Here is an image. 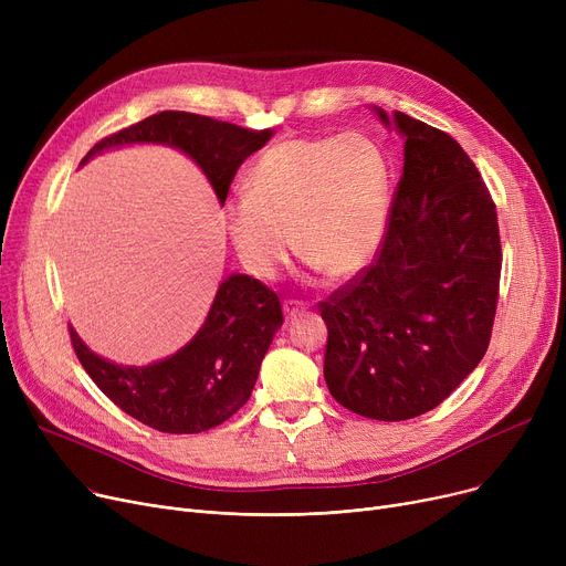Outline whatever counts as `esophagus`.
<instances>
[{
  "mask_svg": "<svg viewBox=\"0 0 566 566\" xmlns=\"http://www.w3.org/2000/svg\"><path fill=\"white\" fill-rule=\"evenodd\" d=\"M307 307L303 305V303H298V301H286L284 303V316H286V321H293L295 316L298 314H303Z\"/></svg>",
  "mask_w": 566,
  "mask_h": 566,
  "instance_id": "34e87169",
  "label": "esophagus"
}]
</instances>
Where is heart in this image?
<instances>
[{
  "label": "heart",
  "instance_id": "1",
  "mask_svg": "<svg viewBox=\"0 0 566 566\" xmlns=\"http://www.w3.org/2000/svg\"><path fill=\"white\" fill-rule=\"evenodd\" d=\"M388 208V160L371 139L286 137L254 163L248 192L224 203V224L261 280L275 277L295 245L325 277L348 282L376 259Z\"/></svg>",
  "mask_w": 566,
  "mask_h": 566
}]
</instances>
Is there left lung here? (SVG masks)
<instances>
[{
  "label": "left lung",
  "mask_w": 566,
  "mask_h": 566,
  "mask_svg": "<svg viewBox=\"0 0 566 566\" xmlns=\"http://www.w3.org/2000/svg\"><path fill=\"white\" fill-rule=\"evenodd\" d=\"M403 174L374 265L321 303L323 376L348 410L401 422L448 399L489 348L500 284L495 203L448 133L374 107Z\"/></svg>",
  "instance_id": "1"
}]
</instances>
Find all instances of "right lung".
Segmentation results:
<instances>
[{
    "instance_id": "1",
    "label": "right lung",
    "mask_w": 566,
    "mask_h": 566,
    "mask_svg": "<svg viewBox=\"0 0 566 566\" xmlns=\"http://www.w3.org/2000/svg\"><path fill=\"white\" fill-rule=\"evenodd\" d=\"M271 135L201 114L160 112L101 139L82 165L130 144L171 146L203 171L224 206L238 167ZM282 321L280 298L271 289L233 273L218 286L197 335L169 358L142 367L109 363L80 339L73 325L71 342L86 374L130 418L163 433H201L229 420L250 399Z\"/></svg>"
}]
</instances>
